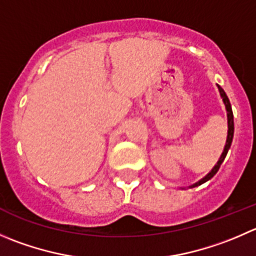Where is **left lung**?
<instances>
[{
	"mask_svg": "<svg viewBox=\"0 0 256 256\" xmlns=\"http://www.w3.org/2000/svg\"><path fill=\"white\" fill-rule=\"evenodd\" d=\"M219 88V91H220V95H222V101H224L225 104V108H226V112H228V138H226V144H225V148H224V151H222V156H220L219 161L216 162V165L212 168V170L210 171L209 174H208L206 176H205L204 178H202L200 181H198L196 184H194V185H191L190 188H195V186H199L202 185V184L206 182L208 180H210V178H212V176L215 175V174L219 171L220 168V165L222 164V161H224V158H226V154L228 151H229L230 146H232V136H234V116H232V105H230V101L229 98H228L226 94H225V91L222 90L220 86H218Z\"/></svg>",
	"mask_w": 256,
	"mask_h": 256,
	"instance_id": "8db88e82",
	"label": "left lung"
}]
</instances>
